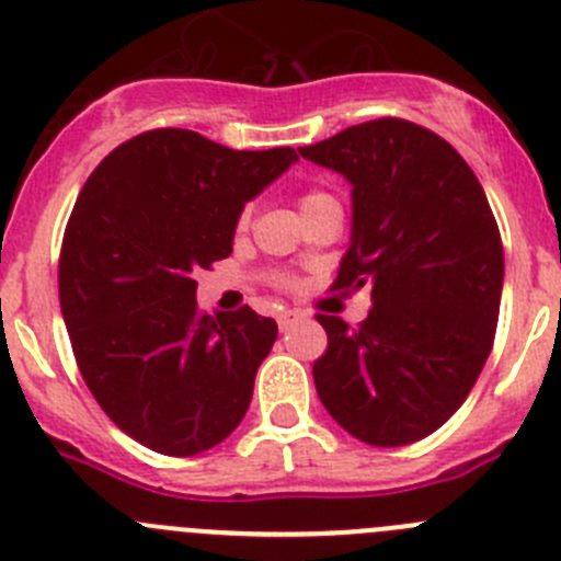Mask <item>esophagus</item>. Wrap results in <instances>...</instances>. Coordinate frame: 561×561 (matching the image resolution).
I'll return each mask as SVG.
<instances>
[{
    "instance_id": "1",
    "label": "esophagus",
    "mask_w": 561,
    "mask_h": 561,
    "mask_svg": "<svg viewBox=\"0 0 561 561\" xmlns=\"http://www.w3.org/2000/svg\"><path fill=\"white\" fill-rule=\"evenodd\" d=\"M301 312H296V310H285V312H279V316H276V323H279V332H290L293 327H296L298 321H301Z\"/></svg>"
}]
</instances>
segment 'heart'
<instances>
[{
	"label": "heart",
	"instance_id": "b5f03b06",
	"mask_svg": "<svg viewBox=\"0 0 561 561\" xmlns=\"http://www.w3.org/2000/svg\"><path fill=\"white\" fill-rule=\"evenodd\" d=\"M323 198H329L327 193H316V191L307 193V196L301 198V209L312 207V204H316V202H323ZM245 221H249V209H243V216H240V224H245Z\"/></svg>",
	"mask_w": 561,
	"mask_h": 561
}]
</instances>
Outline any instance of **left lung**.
Here are the masks:
<instances>
[{
	"label": "left lung",
	"mask_w": 561,
	"mask_h": 561,
	"mask_svg": "<svg viewBox=\"0 0 561 561\" xmlns=\"http://www.w3.org/2000/svg\"><path fill=\"white\" fill-rule=\"evenodd\" d=\"M305 160L352 185V240L334 287H370L363 327L321 316L329 348L316 390L368 446L437 432L468 399L495 337L504 249L468 162L448 140L401 118L357 124Z\"/></svg>",
	"instance_id": "obj_1"
}]
</instances>
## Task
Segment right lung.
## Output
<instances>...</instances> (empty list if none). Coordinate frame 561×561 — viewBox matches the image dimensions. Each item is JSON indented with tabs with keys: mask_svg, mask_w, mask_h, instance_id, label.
I'll return each instance as SVG.
<instances>
[{
	"mask_svg": "<svg viewBox=\"0 0 561 561\" xmlns=\"http://www.w3.org/2000/svg\"><path fill=\"white\" fill-rule=\"evenodd\" d=\"M298 154L151 129L88 176L60 251V307L82 379L115 426L165 457L238 428L276 340L251 307L202 316V268L232 254L245 204Z\"/></svg>",
	"mask_w": 561,
	"mask_h": 561,
	"instance_id": "add662e5",
	"label": "right lung"
}]
</instances>
